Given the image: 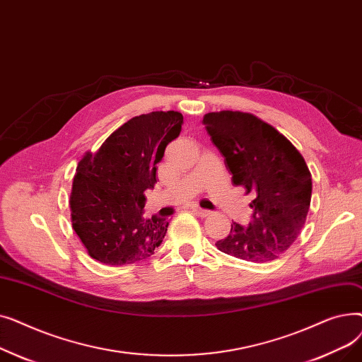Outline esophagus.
<instances>
[{
  "instance_id": "1",
  "label": "esophagus",
  "mask_w": 362,
  "mask_h": 362,
  "mask_svg": "<svg viewBox=\"0 0 362 362\" xmlns=\"http://www.w3.org/2000/svg\"><path fill=\"white\" fill-rule=\"evenodd\" d=\"M192 211H194L195 214H198L199 217H208V216L211 214V211L204 210V208H199V206H194V208H192Z\"/></svg>"
}]
</instances>
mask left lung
Listing matches in <instances>:
<instances>
[{
    "mask_svg": "<svg viewBox=\"0 0 362 362\" xmlns=\"http://www.w3.org/2000/svg\"><path fill=\"white\" fill-rule=\"evenodd\" d=\"M202 124L224 157L232 183L254 197L250 226L233 223L216 246L250 262L277 259L299 236L310 210L313 180L305 160L288 138L251 112H208Z\"/></svg>",
    "mask_w": 362,
    "mask_h": 362,
    "instance_id": "obj_1",
    "label": "left lung"
}]
</instances>
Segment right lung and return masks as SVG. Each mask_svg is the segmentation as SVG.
<instances>
[{
  "label": "right lung",
  "mask_w": 362,
  "mask_h": 362,
  "mask_svg": "<svg viewBox=\"0 0 362 362\" xmlns=\"http://www.w3.org/2000/svg\"><path fill=\"white\" fill-rule=\"evenodd\" d=\"M179 111H152L122 124L76 168L70 192L71 226L93 259L133 264L154 254L168 221L144 217V192L157 183V164L179 136Z\"/></svg>",
  "instance_id": "right-lung-1"
}]
</instances>
